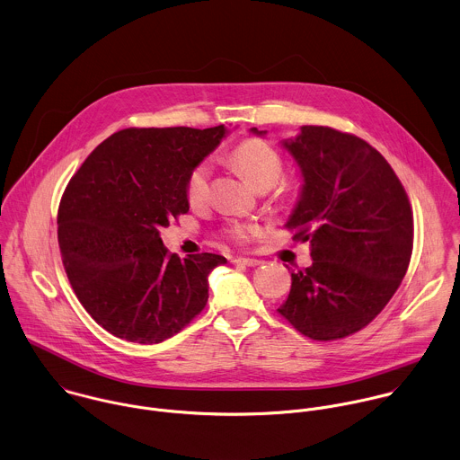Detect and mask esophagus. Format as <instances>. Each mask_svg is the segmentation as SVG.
Listing matches in <instances>:
<instances>
[{
  "mask_svg": "<svg viewBox=\"0 0 460 460\" xmlns=\"http://www.w3.org/2000/svg\"><path fill=\"white\" fill-rule=\"evenodd\" d=\"M234 263L243 265V267H260L263 261L261 260H252V258H236Z\"/></svg>",
  "mask_w": 460,
  "mask_h": 460,
  "instance_id": "obj_1",
  "label": "esophagus"
}]
</instances>
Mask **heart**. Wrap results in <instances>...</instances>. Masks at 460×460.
<instances>
[{"mask_svg":"<svg viewBox=\"0 0 460 460\" xmlns=\"http://www.w3.org/2000/svg\"><path fill=\"white\" fill-rule=\"evenodd\" d=\"M233 165L242 172V176L252 184L256 190L272 188L282 174V162L276 151L260 142L245 140L231 153ZM211 169L208 164H199L191 169L186 180V197L191 204H200L208 197ZM260 227L252 222H233L226 229L227 236L238 242L247 240L251 234L258 233Z\"/></svg>","mask_w":460,"mask_h":460,"instance_id":"1","label":"heart"}]
</instances>
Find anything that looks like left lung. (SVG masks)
Returning a JSON list of instances; mask_svg holds the SVG:
<instances>
[{
  "label": "left lung",
  "instance_id": "8db88e82",
  "mask_svg": "<svg viewBox=\"0 0 460 460\" xmlns=\"http://www.w3.org/2000/svg\"><path fill=\"white\" fill-rule=\"evenodd\" d=\"M251 133L267 137L258 128ZM280 147L302 178L288 227L309 242L313 265L291 272L289 295L277 311L307 338H345L385 307L407 272V193L385 158L354 135L302 126Z\"/></svg>",
  "mask_w": 460,
  "mask_h": 460
}]
</instances>
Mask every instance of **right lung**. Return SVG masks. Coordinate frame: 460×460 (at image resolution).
<instances>
[{
	"label": "right lung",
	"mask_w": 460,
	"mask_h": 460,
	"mask_svg": "<svg viewBox=\"0 0 460 460\" xmlns=\"http://www.w3.org/2000/svg\"><path fill=\"white\" fill-rule=\"evenodd\" d=\"M226 126L129 128L99 144L67 184L58 245L71 286L93 320L133 343H162L208 302L218 254H169L160 229L190 209L186 180Z\"/></svg>",
	"instance_id": "1"
}]
</instances>
